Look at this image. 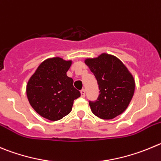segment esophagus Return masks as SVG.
I'll return each instance as SVG.
<instances>
[{
  "mask_svg": "<svg viewBox=\"0 0 161 161\" xmlns=\"http://www.w3.org/2000/svg\"><path fill=\"white\" fill-rule=\"evenodd\" d=\"M80 93H81V96H82V97H85V90H84V89L81 90Z\"/></svg>",
  "mask_w": 161,
  "mask_h": 161,
  "instance_id": "1",
  "label": "esophagus"
}]
</instances>
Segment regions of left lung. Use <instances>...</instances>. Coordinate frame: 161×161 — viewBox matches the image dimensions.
Returning a JSON list of instances; mask_svg holds the SVG:
<instances>
[{"mask_svg": "<svg viewBox=\"0 0 161 161\" xmlns=\"http://www.w3.org/2000/svg\"><path fill=\"white\" fill-rule=\"evenodd\" d=\"M85 64L97 79L100 90L97 99L89 102L92 113L102 119L109 120L121 114L128 107L135 90V81L119 58L103 53Z\"/></svg>", "mask_w": 161, "mask_h": 161, "instance_id": "1", "label": "left lung"}]
</instances>
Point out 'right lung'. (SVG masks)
I'll list each match as a JSON object with an SVG mask.
<instances>
[{
    "label": "right lung",
    "mask_w": 161,
    "mask_h": 161,
    "mask_svg": "<svg viewBox=\"0 0 161 161\" xmlns=\"http://www.w3.org/2000/svg\"><path fill=\"white\" fill-rule=\"evenodd\" d=\"M71 60L59 57L47 58L40 64L28 80V102L37 114L50 121L62 119L71 111L74 100L80 97L67 75Z\"/></svg>",
    "instance_id": "right-lung-1"
}]
</instances>
